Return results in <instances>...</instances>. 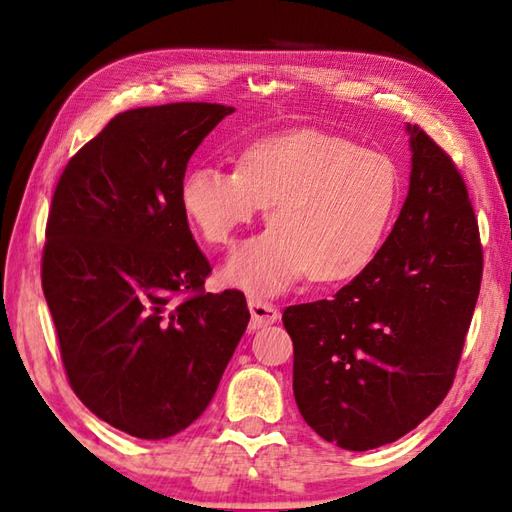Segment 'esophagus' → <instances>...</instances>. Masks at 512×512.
Instances as JSON below:
<instances>
[{"instance_id":"1","label":"esophagus","mask_w":512,"mask_h":512,"mask_svg":"<svg viewBox=\"0 0 512 512\" xmlns=\"http://www.w3.org/2000/svg\"><path fill=\"white\" fill-rule=\"evenodd\" d=\"M248 310H250V330L266 328V325H273L279 319V310L277 306H273V303L248 299Z\"/></svg>"}]
</instances>
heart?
<instances>
[{
  "label": "heart",
  "instance_id": "b5f03b06",
  "mask_svg": "<svg viewBox=\"0 0 512 512\" xmlns=\"http://www.w3.org/2000/svg\"><path fill=\"white\" fill-rule=\"evenodd\" d=\"M402 195L396 160L354 140L301 127L250 140L237 169L198 165L180 182V206L211 246H228L268 206L273 224L239 246L222 268L228 286L277 295L354 279L374 262Z\"/></svg>",
  "mask_w": 512,
  "mask_h": 512
}]
</instances>
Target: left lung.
<instances>
[{
    "label": "left lung",
    "mask_w": 512,
    "mask_h": 512,
    "mask_svg": "<svg viewBox=\"0 0 512 512\" xmlns=\"http://www.w3.org/2000/svg\"><path fill=\"white\" fill-rule=\"evenodd\" d=\"M409 193L376 259L332 299L284 310L303 420L345 451L394 442L453 385L482 281V244L453 160L407 123Z\"/></svg>",
    "instance_id": "left-lung-1"
}]
</instances>
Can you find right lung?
Masks as SVG:
<instances>
[{"label": "right lung", "instance_id": "add662e5", "mask_svg": "<svg viewBox=\"0 0 512 512\" xmlns=\"http://www.w3.org/2000/svg\"><path fill=\"white\" fill-rule=\"evenodd\" d=\"M233 112L127 110L54 189L41 286L65 374L94 416L140 440L202 416L250 319L239 290H202L211 266L180 206L189 158Z\"/></svg>", "mask_w": 512, "mask_h": 512}]
</instances>
